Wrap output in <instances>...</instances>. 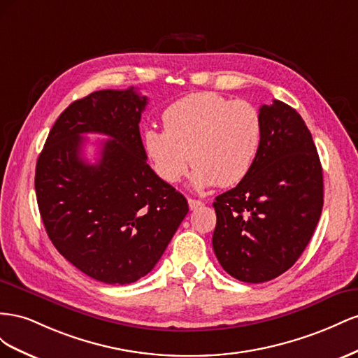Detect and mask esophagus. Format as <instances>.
<instances>
[{
    "label": "esophagus",
    "mask_w": 358,
    "mask_h": 358,
    "mask_svg": "<svg viewBox=\"0 0 358 358\" xmlns=\"http://www.w3.org/2000/svg\"><path fill=\"white\" fill-rule=\"evenodd\" d=\"M187 202H189V208H190V210H196V208L202 207V201H199V199H192V198H189Z\"/></svg>",
    "instance_id": "34e87169"
}]
</instances>
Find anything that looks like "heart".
<instances>
[{
	"label": "heart",
	"instance_id": "1",
	"mask_svg": "<svg viewBox=\"0 0 358 358\" xmlns=\"http://www.w3.org/2000/svg\"><path fill=\"white\" fill-rule=\"evenodd\" d=\"M165 131L147 129L142 148L150 165L169 185L186 176L189 157L196 187H228L248 176L258 155L262 121L244 100L217 93H196L163 112Z\"/></svg>",
	"mask_w": 358,
	"mask_h": 358
}]
</instances>
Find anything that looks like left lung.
<instances>
[{"label":"left lung","mask_w":358,"mask_h":358,"mask_svg":"<svg viewBox=\"0 0 358 358\" xmlns=\"http://www.w3.org/2000/svg\"><path fill=\"white\" fill-rule=\"evenodd\" d=\"M262 136L248 176L213 202V249L232 278L262 283L291 268L324 203L320 156L308 126L280 100L259 108Z\"/></svg>","instance_id":"8db88e82"}]
</instances>
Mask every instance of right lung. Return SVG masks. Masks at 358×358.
Returning a JSON list of instances; mask_svg holds the SVG:
<instances>
[{"mask_svg": "<svg viewBox=\"0 0 358 358\" xmlns=\"http://www.w3.org/2000/svg\"><path fill=\"white\" fill-rule=\"evenodd\" d=\"M148 99L100 90L73 101L50 129L36 166V196L57 250L90 278L134 283L148 274L186 217V198L147 163L139 121ZM85 133H101V157H82Z\"/></svg>", "mask_w": 358, "mask_h": 358, "instance_id": "add662e5", "label": "right lung"}]
</instances>
